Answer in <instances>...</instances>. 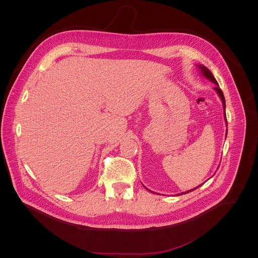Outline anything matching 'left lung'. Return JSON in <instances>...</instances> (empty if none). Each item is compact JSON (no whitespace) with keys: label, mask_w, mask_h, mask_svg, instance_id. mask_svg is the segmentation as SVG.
I'll list each match as a JSON object with an SVG mask.
<instances>
[{"label":"left lung","mask_w":258,"mask_h":258,"mask_svg":"<svg viewBox=\"0 0 258 258\" xmlns=\"http://www.w3.org/2000/svg\"><path fill=\"white\" fill-rule=\"evenodd\" d=\"M197 67H198V69L200 70V73H201V74H203L206 78H208L209 80H211L213 83H215V84H216V86L214 87V89L217 91V93L219 94V96H220V98H221V102H222V106H223V110H224L223 111L224 119H225V122H226V124H227V121H226V115H225V99H224L223 93H222V91H221V89L220 88V85H219L218 81L216 80V78H215V76L213 75V74L210 72V70H208L206 67H204V66H202V64H197ZM226 134H227V129H226ZM219 167H220V166H219ZM202 184H200V185H198L197 187L191 188V189H189V190H186V191H183V192H181V194H178V196H181V195L187 194V192H189V191H192L194 189L198 188V187H199V186H201ZM146 188H147V187H146ZM148 190H150V189H148ZM150 191H151V190H150ZM152 192H153V191H152Z\"/></svg>","instance_id":"1"}]
</instances>
